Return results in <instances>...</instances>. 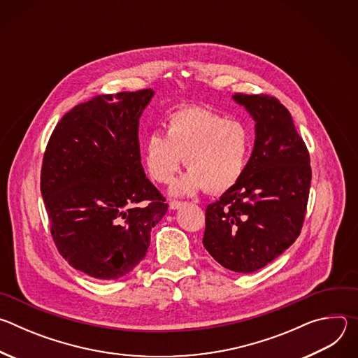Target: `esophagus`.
<instances>
[{"label":"esophagus","instance_id":"34e87169","mask_svg":"<svg viewBox=\"0 0 358 358\" xmlns=\"http://www.w3.org/2000/svg\"><path fill=\"white\" fill-rule=\"evenodd\" d=\"M185 202H182V201H171L170 202V210H178V208H181L182 206H184Z\"/></svg>","mask_w":358,"mask_h":358}]
</instances>
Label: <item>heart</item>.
Wrapping results in <instances>:
<instances>
[{
    "mask_svg": "<svg viewBox=\"0 0 358 358\" xmlns=\"http://www.w3.org/2000/svg\"><path fill=\"white\" fill-rule=\"evenodd\" d=\"M166 130L150 133L143 144L144 166L156 182H171L182 159L189 171L173 185V194H222L239 182L252 151V131L245 122L184 106L167 116Z\"/></svg>",
    "mask_w": 358,
    "mask_h": 358,
    "instance_id": "heart-1",
    "label": "heart"
}]
</instances>
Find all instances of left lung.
I'll return each mask as SVG.
<instances>
[{
	"mask_svg": "<svg viewBox=\"0 0 358 358\" xmlns=\"http://www.w3.org/2000/svg\"><path fill=\"white\" fill-rule=\"evenodd\" d=\"M255 120V144L239 182L206 210L203 248L224 268L252 273L300 235L312 181L310 156L289 110L268 94L235 93Z\"/></svg>",
	"mask_w": 358,
	"mask_h": 358,
	"instance_id": "obj_1",
	"label": "left lung"
}]
</instances>
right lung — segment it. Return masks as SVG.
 Returning <instances> with one entry per match:
<instances>
[{"mask_svg":"<svg viewBox=\"0 0 358 358\" xmlns=\"http://www.w3.org/2000/svg\"><path fill=\"white\" fill-rule=\"evenodd\" d=\"M152 94H97L69 110L46 144L41 194L50 234L65 261L96 279L131 272L167 213L140 157L138 119Z\"/></svg>","mask_w":358,"mask_h":358,"instance_id":"1","label":"right lung"}]
</instances>
